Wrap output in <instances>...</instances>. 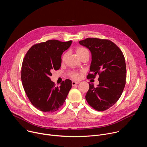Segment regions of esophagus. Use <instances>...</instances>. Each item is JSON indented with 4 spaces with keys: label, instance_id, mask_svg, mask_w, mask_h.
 I'll list each match as a JSON object with an SVG mask.
<instances>
[{
    "label": "esophagus",
    "instance_id": "esophagus-1",
    "mask_svg": "<svg viewBox=\"0 0 147 147\" xmlns=\"http://www.w3.org/2000/svg\"><path fill=\"white\" fill-rule=\"evenodd\" d=\"M79 83H80L79 81H72V82H71L73 86H75L76 85L78 84H79Z\"/></svg>",
    "mask_w": 147,
    "mask_h": 147
}]
</instances>
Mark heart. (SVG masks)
Instances as JSON below:
<instances>
[{"label":"heart","instance_id":"b5f03b06","mask_svg":"<svg viewBox=\"0 0 147 147\" xmlns=\"http://www.w3.org/2000/svg\"><path fill=\"white\" fill-rule=\"evenodd\" d=\"M76 51L77 54L78 55V56L80 57H81V56H82L84 55H89L88 51L86 48H83V47H77L76 48ZM66 55H67V54L65 53V54H64L63 56V57H62L63 60H64L65 59ZM70 76L75 79H78L80 77V74L78 73H77V72H71L70 73Z\"/></svg>","mask_w":147,"mask_h":147}]
</instances>
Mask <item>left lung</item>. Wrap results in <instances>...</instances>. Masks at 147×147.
Here are the masks:
<instances>
[{"label": "left lung", "instance_id": "left-lung-1", "mask_svg": "<svg viewBox=\"0 0 147 147\" xmlns=\"http://www.w3.org/2000/svg\"><path fill=\"white\" fill-rule=\"evenodd\" d=\"M91 53L90 72L87 77L99 76L96 87L89 83L86 99L90 105L98 111H104L120 98L125 84L126 67L124 55L113 42L107 39L89 38L79 41Z\"/></svg>", "mask_w": 147, "mask_h": 147}]
</instances>
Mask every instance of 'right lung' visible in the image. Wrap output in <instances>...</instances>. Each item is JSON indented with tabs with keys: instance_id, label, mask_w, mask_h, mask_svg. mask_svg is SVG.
<instances>
[{
	"instance_id": "right-lung-1",
	"label": "right lung",
	"mask_w": 147,
	"mask_h": 147,
	"mask_svg": "<svg viewBox=\"0 0 147 147\" xmlns=\"http://www.w3.org/2000/svg\"><path fill=\"white\" fill-rule=\"evenodd\" d=\"M72 40L52 39L33 45L26 53L22 67V81L26 95L33 105L40 111L55 112L63 105L71 81L66 79L55 87L50 76L61 64V55L69 49Z\"/></svg>"
}]
</instances>
